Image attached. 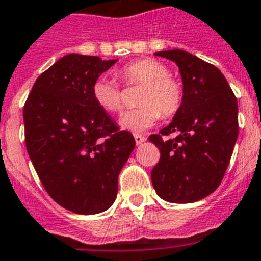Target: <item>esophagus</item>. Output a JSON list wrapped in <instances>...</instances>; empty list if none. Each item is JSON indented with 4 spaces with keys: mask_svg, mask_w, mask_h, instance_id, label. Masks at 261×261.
Returning <instances> with one entry per match:
<instances>
[{
    "mask_svg": "<svg viewBox=\"0 0 261 261\" xmlns=\"http://www.w3.org/2000/svg\"><path fill=\"white\" fill-rule=\"evenodd\" d=\"M133 136H135L136 144H137V145H141L142 142L146 141V137H145V136H142V135H137V133H136V135H133Z\"/></svg>",
    "mask_w": 261,
    "mask_h": 261,
    "instance_id": "34e87169",
    "label": "esophagus"
}]
</instances>
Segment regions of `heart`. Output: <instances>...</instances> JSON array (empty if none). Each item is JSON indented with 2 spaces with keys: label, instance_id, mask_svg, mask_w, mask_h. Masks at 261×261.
I'll return each mask as SVG.
<instances>
[{
  "label": "heart",
  "instance_id": "obj_1",
  "mask_svg": "<svg viewBox=\"0 0 261 261\" xmlns=\"http://www.w3.org/2000/svg\"><path fill=\"white\" fill-rule=\"evenodd\" d=\"M126 86H140L137 103L140 107L121 116L120 124L132 132H144L161 119L174 116L183 102L180 82L170 75L167 66L154 59H140L129 62L116 71ZM91 95L99 107L110 114H119L124 107L121 87L114 80L99 77L91 86Z\"/></svg>",
  "mask_w": 261,
  "mask_h": 261
}]
</instances>
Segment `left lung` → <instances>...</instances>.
<instances>
[{
	"label": "left lung",
	"mask_w": 261,
	"mask_h": 261,
	"mask_svg": "<svg viewBox=\"0 0 261 261\" xmlns=\"http://www.w3.org/2000/svg\"><path fill=\"white\" fill-rule=\"evenodd\" d=\"M179 66L183 102L159 135L149 137L161 151L151 170L161 199L188 204L217 190L238 138V102L220 69L181 49L156 52ZM175 134L174 139H167Z\"/></svg>",
	"instance_id": "left-lung-1"
}]
</instances>
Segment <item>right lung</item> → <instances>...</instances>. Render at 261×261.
I'll return each instance as SVG.
<instances>
[{
	"label": "right lung",
	"instance_id": "obj_1",
	"mask_svg": "<svg viewBox=\"0 0 261 261\" xmlns=\"http://www.w3.org/2000/svg\"><path fill=\"white\" fill-rule=\"evenodd\" d=\"M117 60L70 53L41 73L23 107L27 153L62 208L96 214L114 204L136 141L94 102L91 86Z\"/></svg>",
	"mask_w": 261,
	"mask_h": 261
}]
</instances>
